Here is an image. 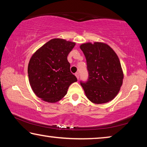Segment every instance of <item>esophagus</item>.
<instances>
[{"instance_id": "34e87169", "label": "esophagus", "mask_w": 147, "mask_h": 147, "mask_svg": "<svg viewBox=\"0 0 147 147\" xmlns=\"http://www.w3.org/2000/svg\"><path fill=\"white\" fill-rule=\"evenodd\" d=\"M75 76H76V77L77 78V79L79 78V73H75Z\"/></svg>"}]
</instances>
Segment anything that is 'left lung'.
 Wrapping results in <instances>:
<instances>
[{"label": "left lung", "instance_id": "1", "mask_svg": "<svg viewBox=\"0 0 147 147\" xmlns=\"http://www.w3.org/2000/svg\"><path fill=\"white\" fill-rule=\"evenodd\" d=\"M80 48L85 55L89 73L88 81L80 82L87 98L96 104L112 100L120 91L124 78L117 54L101 42L84 43Z\"/></svg>", "mask_w": 147, "mask_h": 147}]
</instances>
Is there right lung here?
Returning a JSON list of instances; mask_svg holds the SVG:
<instances>
[{"mask_svg":"<svg viewBox=\"0 0 147 147\" xmlns=\"http://www.w3.org/2000/svg\"><path fill=\"white\" fill-rule=\"evenodd\" d=\"M74 42L55 38L47 42L32 56L28 66V80L37 96L47 102H56L77 81L70 71L67 56Z\"/></svg>","mask_w":147,"mask_h":147,"instance_id":"add662e5","label":"right lung"}]
</instances>
